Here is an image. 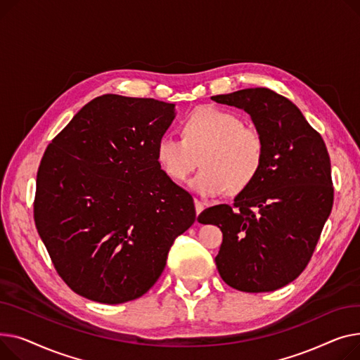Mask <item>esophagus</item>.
Wrapping results in <instances>:
<instances>
[{
  "instance_id": "34e87169",
  "label": "esophagus",
  "mask_w": 360,
  "mask_h": 360,
  "mask_svg": "<svg viewBox=\"0 0 360 360\" xmlns=\"http://www.w3.org/2000/svg\"><path fill=\"white\" fill-rule=\"evenodd\" d=\"M195 207H196V214L199 215L203 210V203L199 199H195Z\"/></svg>"
}]
</instances>
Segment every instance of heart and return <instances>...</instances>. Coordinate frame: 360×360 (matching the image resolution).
Instances as JSON below:
<instances>
[{
  "label": "heart",
  "mask_w": 360,
  "mask_h": 360,
  "mask_svg": "<svg viewBox=\"0 0 360 360\" xmlns=\"http://www.w3.org/2000/svg\"><path fill=\"white\" fill-rule=\"evenodd\" d=\"M181 135L183 139L165 135L157 143V160L173 181H186L199 160L203 170L190 186L203 198H217L226 190L238 195L257 179L264 162V139L238 115L202 105L184 117Z\"/></svg>",
  "instance_id": "heart-1"
}]
</instances>
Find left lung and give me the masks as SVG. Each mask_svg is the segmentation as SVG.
<instances>
[{
  "instance_id": "obj_1",
  "label": "left lung",
  "mask_w": 360,
  "mask_h": 360,
  "mask_svg": "<svg viewBox=\"0 0 360 360\" xmlns=\"http://www.w3.org/2000/svg\"><path fill=\"white\" fill-rule=\"evenodd\" d=\"M212 100L247 112L266 153L257 179L234 205L207 207L198 221L222 231L215 263L226 285L276 290L304 271L330 217L334 188L326 143L297 105L269 89Z\"/></svg>"
}]
</instances>
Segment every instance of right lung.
<instances>
[{"label": "right lung", "mask_w": 360, "mask_h": 360, "mask_svg": "<svg viewBox=\"0 0 360 360\" xmlns=\"http://www.w3.org/2000/svg\"><path fill=\"white\" fill-rule=\"evenodd\" d=\"M174 105L100 96L40 161L34 224L58 274L84 298L116 305L142 297L196 219L193 198L157 160Z\"/></svg>", "instance_id": "right-lung-1"}]
</instances>
